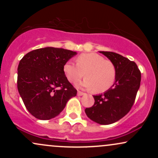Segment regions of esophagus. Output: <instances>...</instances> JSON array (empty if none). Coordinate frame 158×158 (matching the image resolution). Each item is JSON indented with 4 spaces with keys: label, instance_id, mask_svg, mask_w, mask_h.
Segmentation results:
<instances>
[{
    "label": "esophagus",
    "instance_id": "esophagus-1",
    "mask_svg": "<svg viewBox=\"0 0 158 158\" xmlns=\"http://www.w3.org/2000/svg\"><path fill=\"white\" fill-rule=\"evenodd\" d=\"M83 95H85V94L83 93V92L79 91V90L77 92V96H79V97H81V96H83Z\"/></svg>",
    "mask_w": 158,
    "mask_h": 158
}]
</instances>
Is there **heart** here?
I'll list each match as a JSON object with an SVG mask.
<instances>
[{
	"label": "heart",
	"mask_w": 158,
	"mask_h": 158,
	"mask_svg": "<svg viewBox=\"0 0 158 158\" xmlns=\"http://www.w3.org/2000/svg\"><path fill=\"white\" fill-rule=\"evenodd\" d=\"M77 64L68 61L63 66L65 77L75 84L84 77L79 87L92 90L95 93H103L109 90L116 79V68L114 63L95 52L82 53L76 59Z\"/></svg>",
	"instance_id": "heart-1"
}]
</instances>
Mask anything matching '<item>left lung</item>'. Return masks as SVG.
Listing matches in <instances>:
<instances>
[{
  "instance_id": "8db88e82",
  "label": "left lung",
  "mask_w": 158,
  "mask_h": 158,
  "mask_svg": "<svg viewBox=\"0 0 158 158\" xmlns=\"http://www.w3.org/2000/svg\"><path fill=\"white\" fill-rule=\"evenodd\" d=\"M114 63L116 68L115 82L102 94L94 96V106L85 111L88 118L101 125L118 121L131 110L139 88L141 73L135 62L118 53L99 51Z\"/></svg>"
}]
</instances>
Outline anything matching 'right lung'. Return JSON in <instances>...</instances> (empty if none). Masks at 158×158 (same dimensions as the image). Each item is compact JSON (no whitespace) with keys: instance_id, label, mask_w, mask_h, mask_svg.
<instances>
[{"instance_id":"add662e5","label":"right lung","mask_w":158,"mask_h":158,"mask_svg":"<svg viewBox=\"0 0 158 158\" xmlns=\"http://www.w3.org/2000/svg\"><path fill=\"white\" fill-rule=\"evenodd\" d=\"M77 52L48 48L27 53L18 67V90L28 111L35 118L48 120L65 108L77 90L63 71L64 63Z\"/></svg>"}]
</instances>
